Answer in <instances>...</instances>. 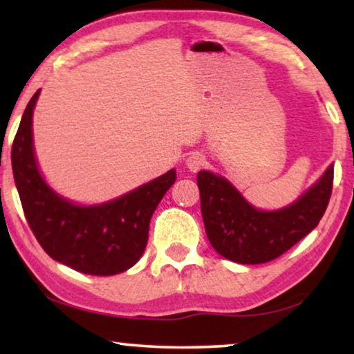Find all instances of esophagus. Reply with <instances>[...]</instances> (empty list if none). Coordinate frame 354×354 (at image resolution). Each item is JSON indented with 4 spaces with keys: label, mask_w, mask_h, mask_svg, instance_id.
Listing matches in <instances>:
<instances>
[{
    "label": "esophagus",
    "mask_w": 354,
    "mask_h": 354,
    "mask_svg": "<svg viewBox=\"0 0 354 354\" xmlns=\"http://www.w3.org/2000/svg\"><path fill=\"white\" fill-rule=\"evenodd\" d=\"M205 162H206V158L203 156L201 153H198V151H195V153H190V154H188V158L185 159L187 167L190 169L192 172L200 171L201 166H205Z\"/></svg>",
    "instance_id": "obj_1"
}]
</instances>
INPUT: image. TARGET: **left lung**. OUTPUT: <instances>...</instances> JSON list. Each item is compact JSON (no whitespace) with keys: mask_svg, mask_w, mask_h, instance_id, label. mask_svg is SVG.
<instances>
[{"mask_svg":"<svg viewBox=\"0 0 354 354\" xmlns=\"http://www.w3.org/2000/svg\"><path fill=\"white\" fill-rule=\"evenodd\" d=\"M196 182L212 248L234 263L263 264L316 229L330 200L333 164L293 203L269 211L251 205L221 174L200 171Z\"/></svg>","mask_w":354,"mask_h":354,"instance_id":"8db88e82","label":"left lung"}]
</instances>
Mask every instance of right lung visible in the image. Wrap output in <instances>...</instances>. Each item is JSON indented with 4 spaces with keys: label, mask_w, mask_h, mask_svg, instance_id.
I'll return each mask as SVG.
<instances>
[{
    "label": "right lung",
    "mask_w": 354,
    "mask_h": 354,
    "mask_svg": "<svg viewBox=\"0 0 354 354\" xmlns=\"http://www.w3.org/2000/svg\"><path fill=\"white\" fill-rule=\"evenodd\" d=\"M28 101L12 143L14 182L38 243L55 261L82 274L115 275L138 263L148 241L149 221L176 182V169L98 205H80L45 180L33 147V109Z\"/></svg>",
    "instance_id": "add662e5"
}]
</instances>
